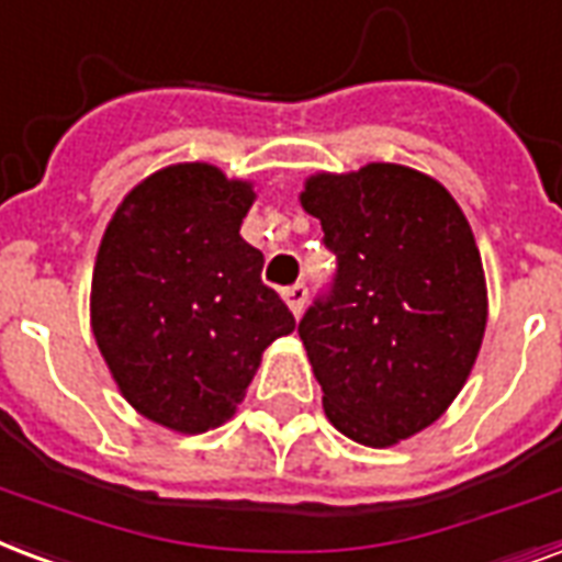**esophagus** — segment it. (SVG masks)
Segmentation results:
<instances>
[{"label":"esophagus","mask_w":562,"mask_h":562,"mask_svg":"<svg viewBox=\"0 0 562 562\" xmlns=\"http://www.w3.org/2000/svg\"><path fill=\"white\" fill-rule=\"evenodd\" d=\"M281 296H284V302H286V305H290V311H293V314L299 316V314H302V307H305V302H307V286L305 284L286 286Z\"/></svg>","instance_id":"1"}]
</instances>
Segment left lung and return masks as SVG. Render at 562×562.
Segmentation results:
<instances>
[{
  "label": "left lung",
  "instance_id": "left-lung-1",
  "mask_svg": "<svg viewBox=\"0 0 562 562\" xmlns=\"http://www.w3.org/2000/svg\"><path fill=\"white\" fill-rule=\"evenodd\" d=\"M299 201L337 255L299 323L326 417L358 445H400L445 415L486 335L474 231L436 177L394 162L316 171Z\"/></svg>",
  "mask_w": 562,
  "mask_h": 562
}]
</instances>
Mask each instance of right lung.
Segmentation results:
<instances>
[{
	"mask_svg": "<svg viewBox=\"0 0 562 562\" xmlns=\"http://www.w3.org/2000/svg\"><path fill=\"white\" fill-rule=\"evenodd\" d=\"M251 180L177 162L133 186L105 225L91 331L117 391L147 420L198 436L231 420L263 349L296 319L239 236Z\"/></svg>",
	"mask_w": 562,
	"mask_h": 562,
	"instance_id": "1",
	"label": "right lung"
}]
</instances>
